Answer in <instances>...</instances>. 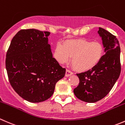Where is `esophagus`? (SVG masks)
Listing matches in <instances>:
<instances>
[{"label": "esophagus", "instance_id": "34e87169", "mask_svg": "<svg viewBox=\"0 0 125 125\" xmlns=\"http://www.w3.org/2000/svg\"><path fill=\"white\" fill-rule=\"evenodd\" d=\"M72 74H73V72H72L70 70H67V69L66 72H65V75L66 77H68V76H70V75H72Z\"/></svg>", "mask_w": 125, "mask_h": 125}]
</instances>
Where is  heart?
Wrapping results in <instances>:
<instances>
[{"mask_svg":"<svg viewBox=\"0 0 125 125\" xmlns=\"http://www.w3.org/2000/svg\"><path fill=\"white\" fill-rule=\"evenodd\" d=\"M104 49L99 42L86 39L69 41L56 45V60L61 64L67 62L72 58V64L76 70L84 72L94 67L103 57Z\"/></svg>","mask_w":125,"mask_h":125,"instance_id":"1","label":"heart"}]
</instances>
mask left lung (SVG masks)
<instances>
[{
    "mask_svg": "<svg viewBox=\"0 0 125 125\" xmlns=\"http://www.w3.org/2000/svg\"><path fill=\"white\" fill-rule=\"evenodd\" d=\"M105 55L97 65L85 72L77 73L79 84L73 89L78 99L95 103L106 97L111 91L121 72L120 47L115 36L99 27Z\"/></svg>",
    "mask_w": 125,
    "mask_h": 125,
    "instance_id": "8db88e82",
    "label": "left lung"
}]
</instances>
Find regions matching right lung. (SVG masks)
Segmentation results:
<instances>
[{"instance_id": "1", "label": "right lung", "mask_w": 125, "mask_h": 125, "mask_svg": "<svg viewBox=\"0 0 125 125\" xmlns=\"http://www.w3.org/2000/svg\"><path fill=\"white\" fill-rule=\"evenodd\" d=\"M50 32L21 30L13 37L6 55V69L11 86L25 100L39 103L53 94L65 69L53 58Z\"/></svg>"}]
</instances>
